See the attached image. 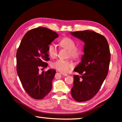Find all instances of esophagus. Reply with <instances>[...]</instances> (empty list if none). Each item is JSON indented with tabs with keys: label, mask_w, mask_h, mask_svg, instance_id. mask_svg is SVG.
<instances>
[{
	"label": "esophagus",
	"mask_w": 122,
	"mask_h": 122,
	"mask_svg": "<svg viewBox=\"0 0 122 122\" xmlns=\"http://www.w3.org/2000/svg\"><path fill=\"white\" fill-rule=\"evenodd\" d=\"M60 74L61 75H63V76H68V75L67 74H66V73H63V72H60Z\"/></svg>",
	"instance_id": "obj_1"
}]
</instances>
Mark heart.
<instances>
[{
    "instance_id": "heart-1",
    "label": "heart",
    "mask_w": 122,
    "mask_h": 122,
    "mask_svg": "<svg viewBox=\"0 0 122 122\" xmlns=\"http://www.w3.org/2000/svg\"><path fill=\"white\" fill-rule=\"evenodd\" d=\"M59 44L61 47L66 48L69 51L70 56L73 58L77 59L81 56V51L76 48V45L75 41L68 37H65L59 42ZM48 53L51 57L54 58L57 56V51L53 44H50L48 46ZM52 67L61 72H66L74 67L72 62L68 60L58 59L52 64Z\"/></svg>"
}]
</instances>
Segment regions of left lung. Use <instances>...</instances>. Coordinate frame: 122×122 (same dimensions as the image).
<instances>
[{
  "mask_svg": "<svg viewBox=\"0 0 122 122\" xmlns=\"http://www.w3.org/2000/svg\"><path fill=\"white\" fill-rule=\"evenodd\" d=\"M70 33L84 43V54L74 69L81 76L74 75L71 90L75 100L84 102L96 96L107 77L110 61L109 45L105 37L92 31Z\"/></svg>",
  "mask_w": 122,
  "mask_h": 122,
  "instance_id": "left-lung-1",
  "label": "left lung"
}]
</instances>
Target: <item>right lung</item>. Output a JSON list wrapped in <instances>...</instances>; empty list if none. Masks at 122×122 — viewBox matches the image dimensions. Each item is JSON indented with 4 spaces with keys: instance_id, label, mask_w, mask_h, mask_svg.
<instances>
[{
    "instance_id": "obj_1",
    "label": "right lung",
    "mask_w": 122,
    "mask_h": 122,
    "mask_svg": "<svg viewBox=\"0 0 122 122\" xmlns=\"http://www.w3.org/2000/svg\"><path fill=\"white\" fill-rule=\"evenodd\" d=\"M59 37L53 31L44 27L30 30L23 37L16 53L17 72L26 92L37 100L49 93L56 71L49 69L41 74L39 67L48 66V46Z\"/></svg>"
}]
</instances>
